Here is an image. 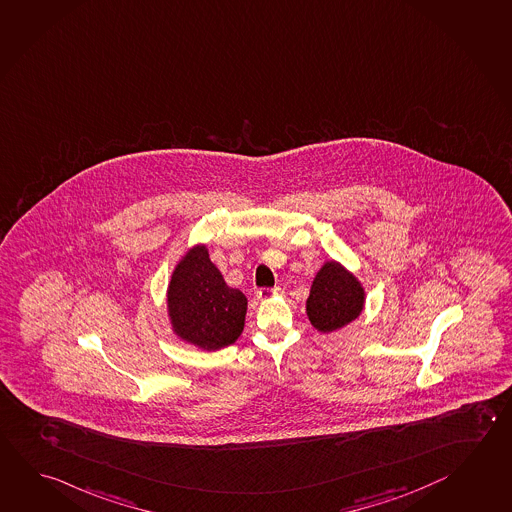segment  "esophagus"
Segmentation results:
<instances>
[{
  "label": "esophagus",
  "mask_w": 512,
  "mask_h": 512,
  "mask_svg": "<svg viewBox=\"0 0 512 512\" xmlns=\"http://www.w3.org/2000/svg\"><path fill=\"white\" fill-rule=\"evenodd\" d=\"M278 294H281V289H279V287H274V289H258V292H256V298L270 299L274 298V296H278Z\"/></svg>",
  "instance_id": "obj_1"
}]
</instances>
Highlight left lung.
I'll return each mask as SVG.
<instances>
[{
    "instance_id": "1",
    "label": "left lung",
    "mask_w": 512,
    "mask_h": 512,
    "mask_svg": "<svg viewBox=\"0 0 512 512\" xmlns=\"http://www.w3.org/2000/svg\"><path fill=\"white\" fill-rule=\"evenodd\" d=\"M364 307L361 281L337 261H326L310 287L307 316L312 326L328 334L352 323Z\"/></svg>"
}]
</instances>
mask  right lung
I'll use <instances>...</instances> for the list:
<instances>
[{"label": "right lung", "mask_w": 512, "mask_h": 512, "mask_svg": "<svg viewBox=\"0 0 512 512\" xmlns=\"http://www.w3.org/2000/svg\"><path fill=\"white\" fill-rule=\"evenodd\" d=\"M247 298L223 281L205 245H195L178 261L168 287L173 332L205 352L233 344L243 332Z\"/></svg>", "instance_id": "add662e5"}]
</instances>
